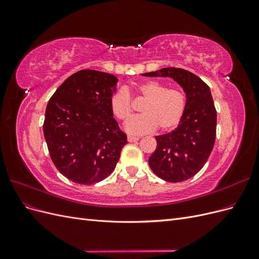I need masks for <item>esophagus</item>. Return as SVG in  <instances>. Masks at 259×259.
I'll list each match as a JSON object with an SVG mask.
<instances>
[{"label":"esophagus","mask_w":259,"mask_h":259,"mask_svg":"<svg viewBox=\"0 0 259 259\" xmlns=\"http://www.w3.org/2000/svg\"><path fill=\"white\" fill-rule=\"evenodd\" d=\"M127 140L130 143H133V142H137V140H139V137H133V136H127Z\"/></svg>","instance_id":"obj_1"}]
</instances>
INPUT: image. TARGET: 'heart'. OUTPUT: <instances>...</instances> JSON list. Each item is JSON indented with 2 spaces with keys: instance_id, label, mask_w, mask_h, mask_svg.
I'll list each match as a JSON object with an SVG mask.
<instances>
[{
  "instance_id": "b5f03b06",
  "label": "heart",
  "mask_w": 259,
  "mask_h": 259,
  "mask_svg": "<svg viewBox=\"0 0 259 259\" xmlns=\"http://www.w3.org/2000/svg\"><path fill=\"white\" fill-rule=\"evenodd\" d=\"M140 96L148 99L143 107L142 115H137L125 124V131L130 135H143L153 132L156 127L169 131L182 121L186 108L184 93L178 89H167L158 81H147L137 86ZM112 113L120 121H126L132 115V98L130 92L121 88L111 96Z\"/></svg>"
}]
</instances>
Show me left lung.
<instances>
[{"label":"left lung","mask_w":259,"mask_h":259,"mask_svg":"<svg viewBox=\"0 0 259 259\" xmlns=\"http://www.w3.org/2000/svg\"><path fill=\"white\" fill-rule=\"evenodd\" d=\"M143 75L171 77L186 94L182 121L174 131L155 136L156 149L149 158L156 176L169 183L184 182L204 166L215 144L217 114L210 90L198 75L180 68H162Z\"/></svg>","instance_id":"1"}]
</instances>
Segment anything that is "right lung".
Wrapping results in <instances>:
<instances>
[{"instance_id": "add662e5", "label": "right lung", "mask_w": 259, "mask_h": 259, "mask_svg": "<svg viewBox=\"0 0 259 259\" xmlns=\"http://www.w3.org/2000/svg\"><path fill=\"white\" fill-rule=\"evenodd\" d=\"M113 74L81 70L50 99L43 125L51 159L73 183L92 185L110 175L127 144L110 107Z\"/></svg>"}]
</instances>
